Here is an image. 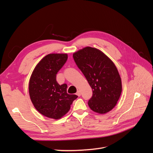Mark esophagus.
Segmentation results:
<instances>
[{"label":"esophagus","instance_id":"obj_1","mask_svg":"<svg viewBox=\"0 0 153 153\" xmlns=\"http://www.w3.org/2000/svg\"><path fill=\"white\" fill-rule=\"evenodd\" d=\"M76 95L78 96H81V91L80 90H78L76 92Z\"/></svg>","mask_w":153,"mask_h":153}]
</instances>
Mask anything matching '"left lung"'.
Segmentation results:
<instances>
[{"label":"left lung","mask_w":153,"mask_h":153,"mask_svg":"<svg viewBox=\"0 0 153 153\" xmlns=\"http://www.w3.org/2000/svg\"><path fill=\"white\" fill-rule=\"evenodd\" d=\"M73 57L92 88V98L88 101L90 108L101 114L112 110L121 94L122 82L112 60L90 47L77 51Z\"/></svg>","instance_id":"obj_1"}]
</instances>
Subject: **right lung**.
Segmentation results:
<instances>
[{"label":"right lung","instance_id":"1","mask_svg":"<svg viewBox=\"0 0 153 153\" xmlns=\"http://www.w3.org/2000/svg\"><path fill=\"white\" fill-rule=\"evenodd\" d=\"M67 59L66 53L46 55L37 64L30 78L29 92L32 103L40 114L48 118L61 119L78 97L68 94V85H59L56 80L57 72Z\"/></svg>","mask_w":153,"mask_h":153}]
</instances>
